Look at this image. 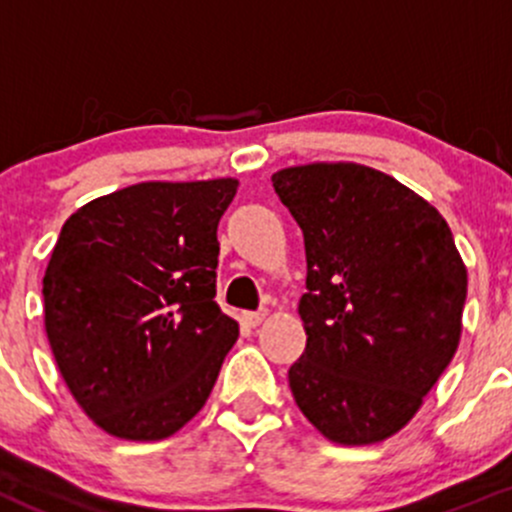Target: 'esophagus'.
Wrapping results in <instances>:
<instances>
[{
	"mask_svg": "<svg viewBox=\"0 0 512 512\" xmlns=\"http://www.w3.org/2000/svg\"><path fill=\"white\" fill-rule=\"evenodd\" d=\"M267 319V309H260V312H245L242 314V322L247 324V327H257V324H262Z\"/></svg>",
	"mask_w": 512,
	"mask_h": 512,
	"instance_id": "34e87169",
	"label": "esophagus"
}]
</instances>
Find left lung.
<instances>
[{"label":"left lung","instance_id":"1","mask_svg":"<svg viewBox=\"0 0 512 512\" xmlns=\"http://www.w3.org/2000/svg\"><path fill=\"white\" fill-rule=\"evenodd\" d=\"M272 185L307 255L294 401L332 443L386 441L416 416L461 342L468 270L451 227L361 163L292 165Z\"/></svg>","mask_w":512,"mask_h":512}]
</instances>
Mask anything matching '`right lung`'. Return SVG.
<instances>
[{
  "instance_id": "obj_1",
  "label": "right lung",
  "mask_w": 512,
  "mask_h": 512,
  "mask_svg": "<svg viewBox=\"0 0 512 512\" xmlns=\"http://www.w3.org/2000/svg\"><path fill=\"white\" fill-rule=\"evenodd\" d=\"M235 178L128 185L76 210L44 275V329L76 404L126 441L178 433L237 342L215 302Z\"/></svg>"
}]
</instances>
